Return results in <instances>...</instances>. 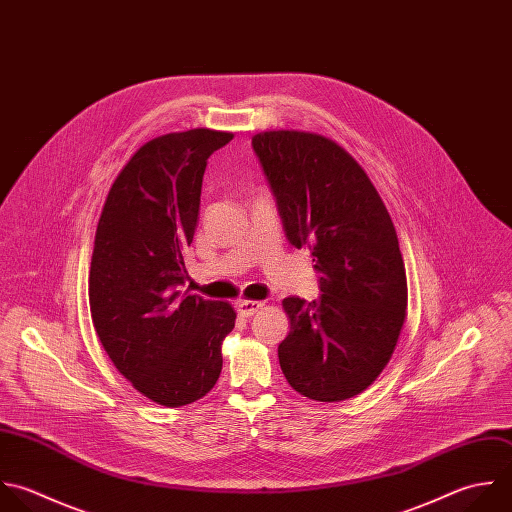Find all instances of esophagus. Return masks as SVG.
Segmentation results:
<instances>
[{"mask_svg":"<svg viewBox=\"0 0 512 512\" xmlns=\"http://www.w3.org/2000/svg\"><path fill=\"white\" fill-rule=\"evenodd\" d=\"M261 309H263L261 301H239L237 303V311L241 317H253Z\"/></svg>","mask_w":512,"mask_h":512,"instance_id":"1","label":"esophagus"}]
</instances>
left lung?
Here are the masks:
<instances>
[{
	"instance_id": "1",
	"label": "left lung",
	"mask_w": 512,
	"mask_h": 512,
	"mask_svg": "<svg viewBox=\"0 0 512 512\" xmlns=\"http://www.w3.org/2000/svg\"><path fill=\"white\" fill-rule=\"evenodd\" d=\"M287 239L321 273L313 303L287 297L279 345L289 385L337 403L383 373L407 319V273L393 219L365 169L329 137L279 129L253 135Z\"/></svg>"
}]
</instances>
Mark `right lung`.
<instances>
[{
	"mask_svg": "<svg viewBox=\"0 0 512 512\" xmlns=\"http://www.w3.org/2000/svg\"><path fill=\"white\" fill-rule=\"evenodd\" d=\"M229 131L197 127L143 143L105 197L89 267L95 333L115 369L149 401L183 407L205 397L223 367L237 313L179 295L203 173Z\"/></svg>",
	"mask_w": 512,
	"mask_h": 512,
	"instance_id": "obj_1",
	"label": "right lung"
}]
</instances>
